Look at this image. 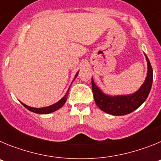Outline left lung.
<instances>
[{
	"label": "left lung",
	"instance_id": "left-lung-1",
	"mask_svg": "<svg viewBox=\"0 0 161 161\" xmlns=\"http://www.w3.org/2000/svg\"><path fill=\"white\" fill-rule=\"evenodd\" d=\"M145 56L147 62V77L139 90L133 94L114 97L106 95L95 85L92 78V90L94 101L102 111L116 116L126 115L136 110L145 102L150 93L153 80V68L147 56L146 55Z\"/></svg>",
	"mask_w": 161,
	"mask_h": 161
}]
</instances>
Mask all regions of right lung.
I'll return each mask as SVG.
<instances>
[{
    "mask_svg": "<svg viewBox=\"0 0 161 161\" xmlns=\"http://www.w3.org/2000/svg\"><path fill=\"white\" fill-rule=\"evenodd\" d=\"M77 75H78V72L76 74V76H75V78H74V79H76V77L77 76ZM68 91H69V89H68V91H67V93H66V94L64 95V97L62 99H60L59 102H56V103H55V104H53V105H52V106H47V107L34 108V107H31V106H26V105L23 104L22 102H21V103L23 105L24 107H25L27 109H29L30 111L34 112V113L40 114H46L52 113V112L55 111V110H57L58 109L61 108L62 106H64V103L66 102L67 98H68Z\"/></svg>",
    "mask_w": 161,
    "mask_h": 161,
    "instance_id": "add662e5",
    "label": "right lung"
}]
</instances>
